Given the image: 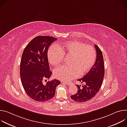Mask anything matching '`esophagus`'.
Here are the masks:
<instances>
[{"mask_svg":"<svg viewBox=\"0 0 127 127\" xmlns=\"http://www.w3.org/2000/svg\"><path fill=\"white\" fill-rule=\"evenodd\" d=\"M64 82L65 83H66V84H68L69 83V82H67V81H64Z\"/></svg>","mask_w":127,"mask_h":127,"instance_id":"34e87169","label":"esophagus"}]
</instances>
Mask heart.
I'll list each match as a JSON object with an SVG mask.
<instances>
[{
    "label": "heart",
    "instance_id": "1",
    "mask_svg": "<svg viewBox=\"0 0 127 127\" xmlns=\"http://www.w3.org/2000/svg\"><path fill=\"white\" fill-rule=\"evenodd\" d=\"M64 55L71 56L69 65L61 66L54 71L56 78L62 80H71L88 72L93 66L96 60V51L93 46L86 45L78 41H69L65 44L52 45L48 51L49 63L53 65L59 64Z\"/></svg>",
    "mask_w": 127,
    "mask_h": 127
}]
</instances>
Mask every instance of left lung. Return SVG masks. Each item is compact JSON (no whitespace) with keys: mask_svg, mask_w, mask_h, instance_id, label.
<instances>
[{"mask_svg":"<svg viewBox=\"0 0 127 127\" xmlns=\"http://www.w3.org/2000/svg\"><path fill=\"white\" fill-rule=\"evenodd\" d=\"M96 60L92 68L84 77L77 81L82 86L76 85L78 87L77 93L71 95V99L79 102L87 101L93 98L100 89L104 75V65L101 50L95 45Z\"/></svg>","mask_w":127,"mask_h":127,"instance_id":"8db88e82","label":"left lung"}]
</instances>
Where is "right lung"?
I'll return each instance as SVG.
<instances>
[{
    "label": "right lung",
    "mask_w": 127,
    "mask_h": 127,
    "mask_svg": "<svg viewBox=\"0 0 127 127\" xmlns=\"http://www.w3.org/2000/svg\"><path fill=\"white\" fill-rule=\"evenodd\" d=\"M57 40L51 36H37L25 48L20 64V77L24 89L32 99L47 101L52 98L61 82L54 79L45 85L42 81L49 79L52 74L48 60V49Z\"/></svg>",
    "instance_id": "obj_1"
}]
</instances>
